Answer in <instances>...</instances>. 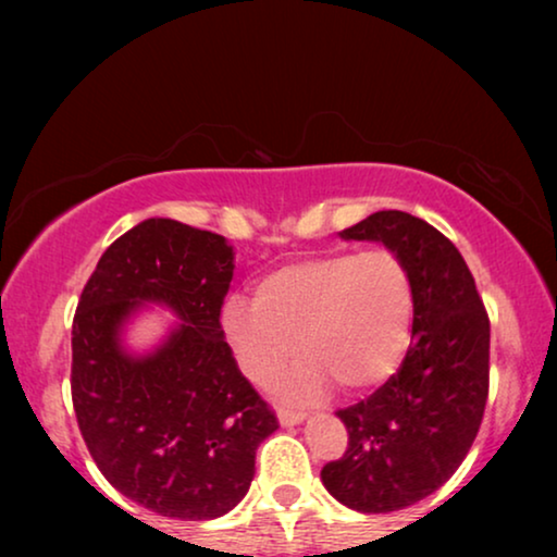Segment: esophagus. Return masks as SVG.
<instances>
[{"mask_svg": "<svg viewBox=\"0 0 557 557\" xmlns=\"http://www.w3.org/2000/svg\"><path fill=\"white\" fill-rule=\"evenodd\" d=\"M276 416L281 425H296L304 421V413H296V410H288V408H278Z\"/></svg>", "mask_w": 557, "mask_h": 557, "instance_id": "1", "label": "esophagus"}]
</instances>
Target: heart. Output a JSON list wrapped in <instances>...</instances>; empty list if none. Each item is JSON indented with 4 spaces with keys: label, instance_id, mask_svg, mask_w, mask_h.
Listing matches in <instances>:
<instances>
[{
    "label": "heart",
    "instance_id": "heart-1",
    "mask_svg": "<svg viewBox=\"0 0 557 557\" xmlns=\"http://www.w3.org/2000/svg\"><path fill=\"white\" fill-rule=\"evenodd\" d=\"M410 317L406 263L393 250L370 248L273 271L258 286L256 304H227L225 332L256 383H269L301 349L307 362L288 370L276 387L309 403L332 383L347 393L383 383L408 345Z\"/></svg>",
    "mask_w": 557,
    "mask_h": 557
}]
</instances>
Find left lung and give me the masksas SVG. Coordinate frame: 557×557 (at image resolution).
Listing matches in <instances>:
<instances>
[{"label": "left lung", "instance_id": "left-lung-1", "mask_svg": "<svg viewBox=\"0 0 557 557\" xmlns=\"http://www.w3.org/2000/svg\"><path fill=\"white\" fill-rule=\"evenodd\" d=\"M339 238L383 243L413 286L406 360L370 398L337 410L349 446L322 469L334 499L383 515L444 486L474 444L490 393V317L467 261L425 220L380 210Z\"/></svg>", "mask_w": 557, "mask_h": 557}]
</instances>
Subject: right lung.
<instances>
[{
    "label": "right lung",
    "mask_w": 557,
    "mask_h": 557,
    "mask_svg": "<svg viewBox=\"0 0 557 557\" xmlns=\"http://www.w3.org/2000/svg\"><path fill=\"white\" fill-rule=\"evenodd\" d=\"M233 256L223 235L149 218L106 248L75 309L71 391L83 441L124 497L174 520L231 512L253 482L258 446L278 429L220 326ZM147 302L181 322L134 356L123 326Z\"/></svg>",
    "instance_id": "1"
}]
</instances>
